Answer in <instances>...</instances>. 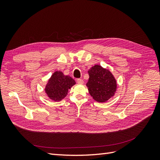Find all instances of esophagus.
Segmentation results:
<instances>
[{"label":"esophagus","mask_w":160,"mask_h":160,"mask_svg":"<svg viewBox=\"0 0 160 160\" xmlns=\"http://www.w3.org/2000/svg\"><path fill=\"white\" fill-rule=\"evenodd\" d=\"M77 83H79V84H83V80L81 79H77Z\"/></svg>","instance_id":"1"}]
</instances>
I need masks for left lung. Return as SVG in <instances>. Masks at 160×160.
<instances>
[{
    "instance_id": "left-lung-1",
    "label": "left lung",
    "mask_w": 160,
    "mask_h": 160,
    "mask_svg": "<svg viewBox=\"0 0 160 160\" xmlns=\"http://www.w3.org/2000/svg\"><path fill=\"white\" fill-rule=\"evenodd\" d=\"M89 79L87 87L89 93L98 102H105L113 97L117 83L111 72L100 65H95L89 70Z\"/></svg>"
}]
</instances>
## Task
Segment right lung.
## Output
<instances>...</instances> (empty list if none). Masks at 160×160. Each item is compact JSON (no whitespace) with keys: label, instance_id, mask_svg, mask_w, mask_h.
Listing matches in <instances>:
<instances>
[{"label":"right lung","instance_id":"add662e5","mask_svg":"<svg viewBox=\"0 0 160 160\" xmlns=\"http://www.w3.org/2000/svg\"><path fill=\"white\" fill-rule=\"evenodd\" d=\"M75 84V81L70 76L64 75L61 71H56L48 81L45 92L52 100L61 101L65 98L69 89Z\"/></svg>","mask_w":160,"mask_h":160}]
</instances>
